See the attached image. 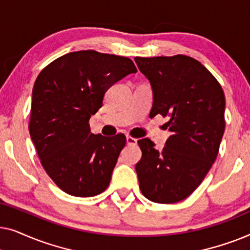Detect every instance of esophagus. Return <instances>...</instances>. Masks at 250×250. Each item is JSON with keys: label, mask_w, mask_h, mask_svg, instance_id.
Masks as SVG:
<instances>
[{"label": "esophagus", "mask_w": 250, "mask_h": 250, "mask_svg": "<svg viewBox=\"0 0 250 250\" xmlns=\"http://www.w3.org/2000/svg\"><path fill=\"white\" fill-rule=\"evenodd\" d=\"M126 142H127L128 146H136V145H138V140L132 138L131 135L126 136Z\"/></svg>", "instance_id": "esophagus-1"}]
</instances>
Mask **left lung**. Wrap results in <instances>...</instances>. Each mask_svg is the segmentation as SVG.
Here are the masks:
<instances>
[{
	"instance_id": "obj_1",
	"label": "left lung",
	"mask_w": 250,
	"mask_h": 250,
	"mask_svg": "<svg viewBox=\"0 0 250 250\" xmlns=\"http://www.w3.org/2000/svg\"><path fill=\"white\" fill-rule=\"evenodd\" d=\"M134 60L152 87L150 116L168 117L172 132L162 151L151 140L138 141L140 189L153 203H179L200 186L216 159L225 129L224 92L209 70L191 57Z\"/></svg>"
}]
</instances>
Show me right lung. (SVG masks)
<instances>
[{"label":"right lung","mask_w":250,"mask_h":250,"mask_svg":"<svg viewBox=\"0 0 250 250\" xmlns=\"http://www.w3.org/2000/svg\"><path fill=\"white\" fill-rule=\"evenodd\" d=\"M136 71L128 58L86 50L58 58L37 76L29 134L43 168L66 193L93 197L108 188L126 138L94 135L88 121L108 88Z\"/></svg>","instance_id":"obj_1"}]
</instances>
